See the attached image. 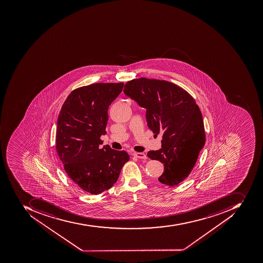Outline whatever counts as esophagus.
Here are the masks:
<instances>
[{
	"mask_svg": "<svg viewBox=\"0 0 263 263\" xmlns=\"http://www.w3.org/2000/svg\"><path fill=\"white\" fill-rule=\"evenodd\" d=\"M134 156L136 157V158H138V159H145L146 158H147L145 154L139 153V152H135V153L134 154Z\"/></svg>",
	"mask_w": 263,
	"mask_h": 263,
	"instance_id": "obj_1",
	"label": "esophagus"
}]
</instances>
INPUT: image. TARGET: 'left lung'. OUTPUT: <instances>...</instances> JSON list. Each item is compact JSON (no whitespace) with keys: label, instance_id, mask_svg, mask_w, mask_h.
Segmentation results:
<instances>
[{"label":"left lung","instance_id":"8db88e82","mask_svg":"<svg viewBox=\"0 0 263 263\" xmlns=\"http://www.w3.org/2000/svg\"><path fill=\"white\" fill-rule=\"evenodd\" d=\"M124 92L146 109V121L162 135V149L147 156L163 163L159 181L173 186L189 177L205 144L203 118L190 94L166 80L139 78L128 81Z\"/></svg>","mask_w":263,"mask_h":263}]
</instances>
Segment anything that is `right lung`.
<instances>
[{"mask_svg":"<svg viewBox=\"0 0 263 263\" xmlns=\"http://www.w3.org/2000/svg\"><path fill=\"white\" fill-rule=\"evenodd\" d=\"M123 83H97L73 90L58 117L55 148L68 177L86 192L98 195L114 186L129 160L125 151L101 148L110 104Z\"/></svg>","mask_w":263,"mask_h":263,"instance_id":"1","label":"right lung"}]
</instances>
